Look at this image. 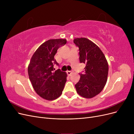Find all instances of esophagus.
<instances>
[{"mask_svg": "<svg viewBox=\"0 0 134 134\" xmlns=\"http://www.w3.org/2000/svg\"><path fill=\"white\" fill-rule=\"evenodd\" d=\"M66 72H67V74H68L69 75H71V74H72V72L71 71H67Z\"/></svg>", "mask_w": 134, "mask_h": 134, "instance_id": "34e87169", "label": "esophagus"}]
</instances>
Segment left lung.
Wrapping results in <instances>:
<instances>
[{
	"mask_svg": "<svg viewBox=\"0 0 134 134\" xmlns=\"http://www.w3.org/2000/svg\"><path fill=\"white\" fill-rule=\"evenodd\" d=\"M74 43L79 47V61L86 64L83 73L75 85L77 93L83 97L91 98L103 90L107 80L108 65L98 46L86 38H76Z\"/></svg>",
	"mask_w": 134,
	"mask_h": 134,
	"instance_id": "8db88e82",
	"label": "left lung"
}]
</instances>
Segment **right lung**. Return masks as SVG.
Returning a JSON list of instances; mask_svg holds the SVG:
<instances>
[{
    "label": "right lung",
    "instance_id": "1",
    "mask_svg": "<svg viewBox=\"0 0 134 134\" xmlns=\"http://www.w3.org/2000/svg\"><path fill=\"white\" fill-rule=\"evenodd\" d=\"M65 39H51L44 42L35 51L28 67V73L35 92L42 98L52 100L63 92L67 74L60 69L54 72V59L58 48L65 45Z\"/></svg>",
    "mask_w": 134,
    "mask_h": 134
}]
</instances>
